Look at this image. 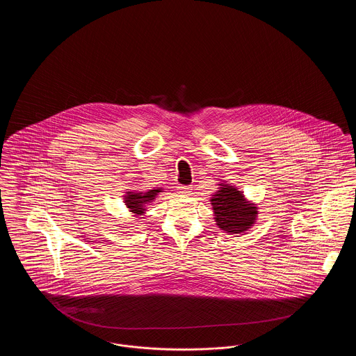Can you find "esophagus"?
I'll use <instances>...</instances> for the list:
<instances>
[{
  "label": "esophagus",
  "mask_w": 356,
  "mask_h": 356,
  "mask_svg": "<svg viewBox=\"0 0 356 356\" xmlns=\"http://www.w3.org/2000/svg\"><path fill=\"white\" fill-rule=\"evenodd\" d=\"M191 192H192V186H179V193L183 195V196H189Z\"/></svg>",
  "instance_id": "34e87169"
}]
</instances>
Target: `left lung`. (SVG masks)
Returning <instances> with one entry per match:
<instances>
[{
	"label": "left lung",
	"instance_id": "1",
	"mask_svg": "<svg viewBox=\"0 0 356 356\" xmlns=\"http://www.w3.org/2000/svg\"><path fill=\"white\" fill-rule=\"evenodd\" d=\"M218 186V191L211 195L209 200L216 225L228 235H244L257 220V205L247 199L236 186L227 181Z\"/></svg>",
	"mask_w": 356,
	"mask_h": 356
}]
</instances>
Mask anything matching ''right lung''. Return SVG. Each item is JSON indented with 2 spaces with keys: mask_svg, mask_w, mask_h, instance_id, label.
<instances>
[{
  "mask_svg": "<svg viewBox=\"0 0 356 356\" xmlns=\"http://www.w3.org/2000/svg\"><path fill=\"white\" fill-rule=\"evenodd\" d=\"M164 192V188H152L148 191H128L125 195H122V200L128 209V212L132 215V218L141 219V216H145L148 207L156 200V197Z\"/></svg>",
  "mask_w": 356,
  "mask_h": 356,
  "instance_id": "right-lung-1",
  "label": "right lung"
}]
</instances>
